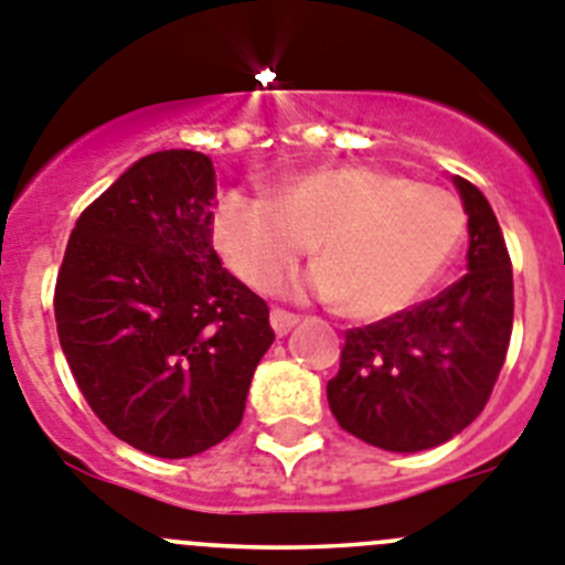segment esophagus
<instances>
[{"mask_svg": "<svg viewBox=\"0 0 565 565\" xmlns=\"http://www.w3.org/2000/svg\"><path fill=\"white\" fill-rule=\"evenodd\" d=\"M297 322H299L297 313L282 311V308H274V311H271V328H274V333H277V337H286V333L291 331Z\"/></svg>", "mask_w": 565, "mask_h": 565, "instance_id": "esophagus-1", "label": "esophagus"}]
</instances>
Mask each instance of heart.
Instances as JSON below:
<instances>
[{
    "label": "heart",
    "instance_id": "heart-1",
    "mask_svg": "<svg viewBox=\"0 0 565 565\" xmlns=\"http://www.w3.org/2000/svg\"><path fill=\"white\" fill-rule=\"evenodd\" d=\"M463 237L456 194L379 167H322L257 198L228 192L214 206L212 239L254 291H271L317 239L322 257L299 286L344 299L362 319L391 317L430 286Z\"/></svg>",
    "mask_w": 565,
    "mask_h": 565
}]
</instances>
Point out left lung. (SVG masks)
Returning <instances> with one entry per match:
<instances>
[{
	"instance_id": "obj_1",
	"label": "left lung",
	"mask_w": 565,
	"mask_h": 565,
	"mask_svg": "<svg viewBox=\"0 0 565 565\" xmlns=\"http://www.w3.org/2000/svg\"><path fill=\"white\" fill-rule=\"evenodd\" d=\"M452 181L469 217V271L438 297L344 331L328 382L339 427L379 450L418 452L458 436L481 416L507 359L512 259L481 189Z\"/></svg>"
}]
</instances>
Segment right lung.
Listing matches in <instances>:
<instances>
[{
    "mask_svg": "<svg viewBox=\"0 0 565 565\" xmlns=\"http://www.w3.org/2000/svg\"><path fill=\"white\" fill-rule=\"evenodd\" d=\"M203 152L141 158L89 203L56 277V331L78 391L115 438L189 458L237 430L271 348L266 299L212 246Z\"/></svg>",
    "mask_w": 565,
    "mask_h": 565,
    "instance_id": "1",
    "label": "right lung"
}]
</instances>
